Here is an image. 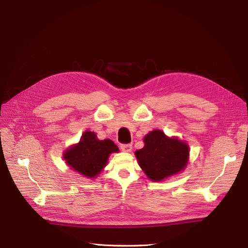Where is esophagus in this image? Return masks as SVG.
I'll return each mask as SVG.
<instances>
[{
    "label": "esophagus",
    "mask_w": 248,
    "mask_h": 248,
    "mask_svg": "<svg viewBox=\"0 0 248 248\" xmlns=\"http://www.w3.org/2000/svg\"><path fill=\"white\" fill-rule=\"evenodd\" d=\"M133 149V145L132 144H122L121 145V150L123 152H131Z\"/></svg>",
    "instance_id": "1"
}]
</instances>
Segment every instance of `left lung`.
I'll use <instances>...</instances> for the list:
<instances>
[{
  "label": "left lung",
  "instance_id": "1",
  "mask_svg": "<svg viewBox=\"0 0 248 248\" xmlns=\"http://www.w3.org/2000/svg\"><path fill=\"white\" fill-rule=\"evenodd\" d=\"M145 147L136 152L140 167L153 181H161L185 169L189 147L178 139H169L161 131L151 132L145 139Z\"/></svg>",
  "mask_w": 248,
  "mask_h": 248
}]
</instances>
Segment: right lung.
Returning <instances> with one entry per match:
<instances>
[{"instance_id":"right-lung-1","label":"right lung","mask_w":248,"mask_h":248,"mask_svg":"<svg viewBox=\"0 0 248 248\" xmlns=\"http://www.w3.org/2000/svg\"><path fill=\"white\" fill-rule=\"evenodd\" d=\"M117 151L119 148L112 140H99L94 133L85 132L79 144L64 154V159L76 172L87 178H94L107 165L109 154Z\"/></svg>"}]
</instances>
